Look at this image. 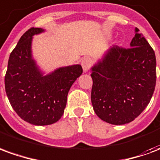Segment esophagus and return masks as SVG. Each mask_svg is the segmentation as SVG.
Masks as SVG:
<instances>
[{
	"label": "esophagus",
	"mask_w": 160,
	"mask_h": 160,
	"mask_svg": "<svg viewBox=\"0 0 160 160\" xmlns=\"http://www.w3.org/2000/svg\"><path fill=\"white\" fill-rule=\"evenodd\" d=\"M91 65H92V60L89 57H85L81 61V66L85 73H87V71L90 69Z\"/></svg>",
	"instance_id": "1"
}]
</instances>
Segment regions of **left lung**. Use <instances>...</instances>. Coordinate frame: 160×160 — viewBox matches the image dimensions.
Returning <instances> with one entry per match:
<instances>
[{
    "mask_svg": "<svg viewBox=\"0 0 160 160\" xmlns=\"http://www.w3.org/2000/svg\"><path fill=\"white\" fill-rule=\"evenodd\" d=\"M91 71L93 110L108 123L130 122L151 100L156 85V57L138 28L130 48L111 47Z\"/></svg>",
    "mask_w": 160,
    "mask_h": 160,
    "instance_id": "8db88e82",
    "label": "left lung"
}]
</instances>
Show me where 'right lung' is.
Wrapping results in <instances>:
<instances>
[{
	"mask_svg": "<svg viewBox=\"0 0 160 160\" xmlns=\"http://www.w3.org/2000/svg\"><path fill=\"white\" fill-rule=\"evenodd\" d=\"M44 32L31 28L9 56L5 89L20 118L38 126L56 122L64 113L70 87L83 72L80 64L59 68L43 75L32 55V37Z\"/></svg>",
	"mask_w": 160,
	"mask_h": 160,
	"instance_id": "1",
	"label": "right lung"
}]
</instances>
